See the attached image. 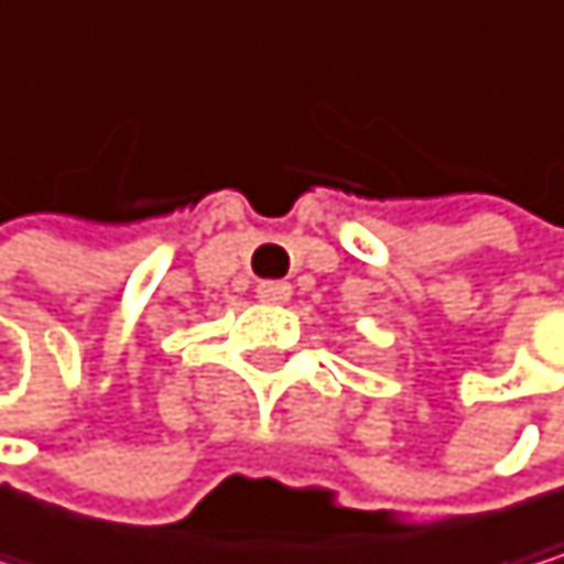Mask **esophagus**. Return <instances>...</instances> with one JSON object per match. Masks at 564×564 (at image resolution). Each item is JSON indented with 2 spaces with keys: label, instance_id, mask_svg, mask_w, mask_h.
Wrapping results in <instances>:
<instances>
[{
  "label": "esophagus",
  "instance_id": "1",
  "mask_svg": "<svg viewBox=\"0 0 564 564\" xmlns=\"http://www.w3.org/2000/svg\"><path fill=\"white\" fill-rule=\"evenodd\" d=\"M257 297L263 304H284V301H291V284H284V280H260Z\"/></svg>",
  "mask_w": 564,
  "mask_h": 564
}]
</instances>
